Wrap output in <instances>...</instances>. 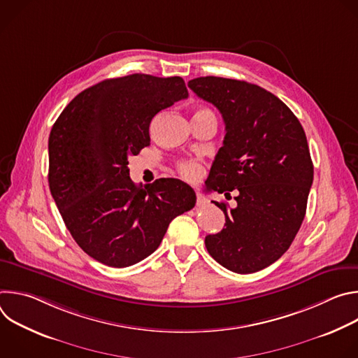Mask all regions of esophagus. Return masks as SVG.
<instances>
[{"instance_id":"esophagus-1","label":"esophagus","mask_w":358,"mask_h":358,"mask_svg":"<svg viewBox=\"0 0 358 358\" xmlns=\"http://www.w3.org/2000/svg\"><path fill=\"white\" fill-rule=\"evenodd\" d=\"M206 199H203L198 192H196V206H206Z\"/></svg>"}]
</instances>
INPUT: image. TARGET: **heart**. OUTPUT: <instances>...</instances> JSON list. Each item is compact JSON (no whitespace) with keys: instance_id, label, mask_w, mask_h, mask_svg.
<instances>
[{"instance_id":"obj_1","label":"heart","mask_w":358,"mask_h":358,"mask_svg":"<svg viewBox=\"0 0 358 358\" xmlns=\"http://www.w3.org/2000/svg\"><path fill=\"white\" fill-rule=\"evenodd\" d=\"M198 112H210V110H206V109H201ZM202 173V167L196 163V162H182L180 164V174L185 178V180H189V181H194L196 180Z\"/></svg>"}]
</instances>
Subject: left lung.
I'll return each mask as SVG.
<instances>
[{
  "label": "left lung",
  "mask_w": 358,
  "mask_h": 358,
  "mask_svg": "<svg viewBox=\"0 0 358 358\" xmlns=\"http://www.w3.org/2000/svg\"><path fill=\"white\" fill-rule=\"evenodd\" d=\"M188 87L210 101L225 123L224 145L206 184L236 207L214 201L225 228L206 236L211 257L235 273H253L289 249L306 214L313 163L304 130L283 101L245 80L203 76Z\"/></svg>",
  "instance_id": "obj_1"
}]
</instances>
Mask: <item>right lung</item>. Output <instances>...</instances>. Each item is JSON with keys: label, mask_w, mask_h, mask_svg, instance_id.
<instances>
[{"label": "right lung", "mask_w": 358, "mask_h": 358, "mask_svg": "<svg viewBox=\"0 0 358 358\" xmlns=\"http://www.w3.org/2000/svg\"><path fill=\"white\" fill-rule=\"evenodd\" d=\"M188 97L182 78L134 73L80 92L49 134L48 182L66 228L90 258L131 266L155 252L170 222L195 206L176 178L144 188L129 177V157L150 144L159 112Z\"/></svg>", "instance_id": "right-lung-1"}]
</instances>
